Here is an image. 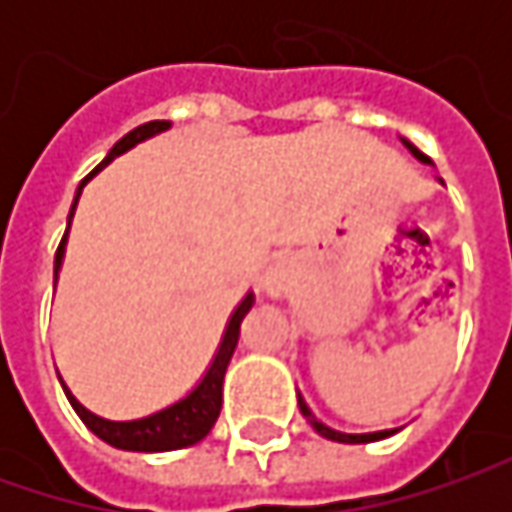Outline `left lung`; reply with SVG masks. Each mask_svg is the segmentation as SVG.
Wrapping results in <instances>:
<instances>
[{"label": "left lung", "mask_w": 512, "mask_h": 512, "mask_svg": "<svg viewBox=\"0 0 512 512\" xmlns=\"http://www.w3.org/2000/svg\"><path fill=\"white\" fill-rule=\"evenodd\" d=\"M402 145L407 150H410V153H413V156H416L419 162H424V165H430V159L424 156L422 150L416 148L413 142H407L404 136H402ZM299 410H302V416H305L307 422H310V427H313V430H316L319 436H325V439H330V442L367 444V442H379V439H387V436H393V433H399V430H402V427H390V430H376V433H342V430H333V427H327L325 422H319V419H316V416L310 413V407H307L305 399H302V393H299Z\"/></svg>", "instance_id": "8db88e82"}]
</instances>
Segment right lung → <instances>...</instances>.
Instances as JSON below:
<instances>
[{"label":"right lung","mask_w":512,"mask_h":512,"mask_svg":"<svg viewBox=\"0 0 512 512\" xmlns=\"http://www.w3.org/2000/svg\"><path fill=\"white\" fill-rule=\"evenodd\" d=\"M170 122L165 119H153V122H145L139 128H133L130 133H125L113 148L108 150V156L99 162V168L93 170L90 176L82 179V185L76 190L73 196V205H70L68 213V230H70V219L76 213V205H79V196H82V187L88 185L90 179L105 168L108 162H113L116 156H122L125 150L136 148L139 142H145L150 136L168 130ZM68 230L59 242V250H56V259H53V273L59 276L62 270V259H65V245H68ZM253 293H247L245 299L236 305V310L230 313L225 327V336L219 342V350L213 356V362L205 370V376L199 379V384L187 393L185 399L179 402L168 404L156 413H150L145 419H133V422H110V419H102L96 413H90L85 404L76 402V396L70 393L65 382V396L68 402L73 404V410L79 413V419L88 424V430H93L102 442H108L110 447H119V450H133V453H165V450H182V447H190V444L202 442L210 427L216 424L219 419V410H222V384H225V370L230 364V356L236 350V342H239V327H242V319L247 316V310L253 307Z\"/></svg>","instance_id":"right-lung-1"}]
</instances>
